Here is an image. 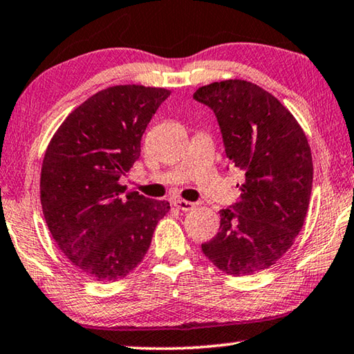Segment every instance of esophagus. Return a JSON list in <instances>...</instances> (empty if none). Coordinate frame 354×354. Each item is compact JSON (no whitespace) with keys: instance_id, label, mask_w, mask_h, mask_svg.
I'll use <instances>...</instances> for the list:
<instances>
[{"instance_id":"34e87169","label":"esophagus","mask_w":354,"mask_h":354,"mask_svg":"<svg viewBox=\"0 0 354 354\" xmlns=\"http://www.w3.org/2000/svg\"><path fill=\"white\" fill-rule=\"evenodd\" d=\"M174 207L182 209V212H191V209L196 207V203L183 201V199H177V201H174Z\"/></svg>"}]
</instances>
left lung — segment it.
<instances>
[{
    "label": "left lung",
    "mask_w": 354,
    "mask_h": 354,
    "mask_svg": "<svg viewBox=\"0 0 354 354\" xmlns=\"http://www.w3.org/2000/svg\"><path fill=\"white\" fill-rule=\"evenodd\" d=\"M219 122L230 166L244 172L239 199L221 209V227L202 252L233 277L275 264L300 233L313 189L306 135L290 111L252 82L222 80L193 96Z\"/></svg>",
    "instance_id": "left-lung-1"
}]
</instances>
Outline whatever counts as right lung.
Returning a JSON list of instances; mask_svg holds the SVG:
<instances>
[{"mask_svg":"<svg viewBox=\"0 0 354 354\" xmlns=\"http://www.w3.org/2000/svg\"><path fill=\"white\" fill-rule=\"evenodd\" d=\"M169 95L155 86H109L73 110L49 141L40 177L43 216L62 253L93 280L129 275L169 212V202L126 193L120 185Z\"/></svg>","mask_w":354,"mask_h":354,"instance_id":"add662e5","label":"right lung"}]
</instances>
